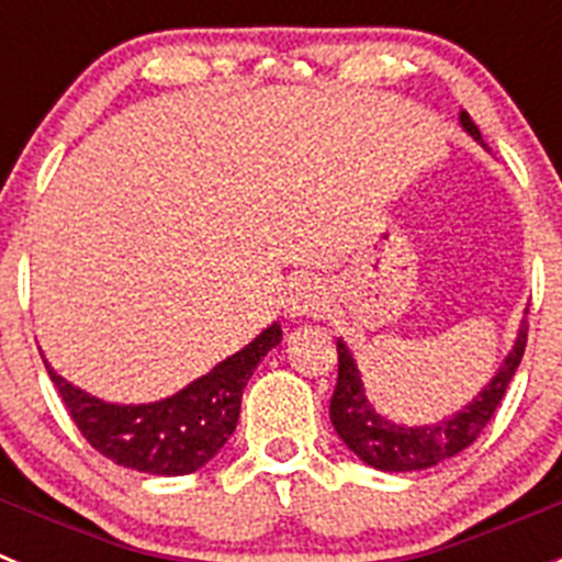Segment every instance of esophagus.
<instances>
[{
  "instance_id": "esophagus-1",
  "label": "esophagus",
  "mask_w": 562,
  "mask_h": 562,
  "mask_svg": "<svg viewBox=\"0 0 562 562\" xmlns=\"http://www.w3.org/2000/svg\"><path fill=\"white\" fill-rule=\"evenodd\" d=\"M324 306L326 297L324 292H321V286L312 284V281H301V284L292 290L286 312H290V317H310L317 315V312H324Z\"/></svg>"
}]
</instances>
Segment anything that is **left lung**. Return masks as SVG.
<instances>
[{"label": "left lung", "instance_id": "8db88e82", "mask_svg": "<svg viewBox=\"0 0 562 562\" xmlns=\"http://www.w3.org/2000/svg\"><path fill=\"white\" fill-rule=\"evenodd\" d=\"M459 123L475 143L484 146L479 126L470 121V114L461 112ZM524 349L526 317L520 321L518 337H515L509 355L504 357L493 380L473 396V402H467L464 408H459L448 419L408 428V425H396V422L376 414L374 405L366 396V389H362L360 369H357L349 346L337 340V385L329 405L331 425H335L337 436L346 441V448L360 461L374 467V470H382V473L428 470V467L441 464L445 459H453L456 453H461L479 439L481 430L486 428V422L493 419L495 408L504 400L506 389H509V382H513L515 371L520 366Z\"/></svg>", "mask_w": 562, "mask_h": 562}]
</instances>
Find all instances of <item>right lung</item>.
Wrapping results in <instances>:
<instances>
[{"label": "right lung", "instance_id": "1", "mask_svg": "<svg viewBox=\"0 0 562 562\" xmlns=\"http://www.w3.org/2000/svg\"><path fill=\"white\" fill-rule=\"evenodd\" d=\"M281 326H267L245 349L213 366L177 394L143 405L103 402L49 369L69 416L101 456L148 475H188L205 467L236 430L241 394L256 366L281 342Z\"/></svg>", "mask_w": 562, "mask_h": 562}]
</instances>
